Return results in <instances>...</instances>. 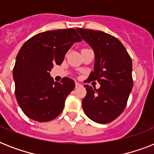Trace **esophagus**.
Instances as JSON below:
<instances>
[{
  "label": "esophagus",
  "instance_id": "34e87169",
  "mask_svg": "<svg viewBox=\"0 0 154 154\" xmlns=\"http://www.w3.org/2000/svg\"><path fill=\"white\" fill-rule=\"evenodd\" d=\"M82 84L77 83V82H76V83H75V88H76V89H77V88H80V87H82Z\"/></svg>",
  "mask_w": 154,
  "mask_h": 154
}]
</instances>
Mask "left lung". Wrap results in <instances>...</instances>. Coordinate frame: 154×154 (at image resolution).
<instances>
[{"label": "left lung", "instance_id": "1", "mask_svg": "<svg viewBox=\"0 0 154 154\" xmlns=\"http://www.w3.org/2000/svg\"><path fill=\"white\" fill-rule=\"evenodd\" d=\"M82 38L95 54L94 70L87 83L97 81V89L85 85L87 94L82 107L87 117L100 124H107L118 117L126 107L133 89L132 59L119 40L101 31L77 28Z\"/></svg>", "mask_w": 154, "mask_h": 154}]
</instances>
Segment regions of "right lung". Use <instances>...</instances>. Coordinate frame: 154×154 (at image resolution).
I'll return each mask as SVG.
<instances>
[{
    "mask_svg": "<svg viewBox=\"0 0 154 154\" xmlns=\"http://www.w3.org/2000/svg\"><path fill=\"white\" fill-rule=\"evenodd\" d=\"M82 40L74 29L51 30L35 35L20 48L13 72L15 95L30 119L49 122L62 112L75 83L69 77L54 82L49 71L53 65L63 62L73 43Z\"/></svg>",
    "mask_w": 154,
    "mask_h": 154,
    "instance_id": "obj_1",
    "label": "right lung"
}]
</instances>
